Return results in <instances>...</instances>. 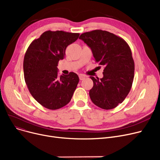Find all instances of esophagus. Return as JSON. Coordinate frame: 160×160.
Returning <instances> with one entry per match:
<instances>
[{"mask_svg": "<svg viewBox=\"0 0 160 160\" xmlns=\"http://www.w3.org/2000/svg\"><path fill=\"white\" fill-rule=\"evenodd\" d=\"M86 77L85 75H83V74H79V79H80V80H83Z\"/></svg>", "mask_w": 160, "mask_h": 160, "instance_id": "obj_1", "label": "esophagus"}]
</instances>
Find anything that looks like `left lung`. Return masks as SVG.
<instances>
[{"mask_svg":"<svg viewBox=\"0 0 160 160\" xmlns=\"http://www.w3.org/2000/svg\"><path fill=\"white\" fill-rule=\"evenodd\" d=\"M79 39L91 48L95 62L104 67L102 78L90 77L93 82L91 100L104 110L116 108L127 97L133 80L135 65L129 45L121 37L102 30L83 33Z\"/></svg>","mask_w":160,"mask_h":160,"instance_id":"8db88e82","label":"left lung"}]
</instances>
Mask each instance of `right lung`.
Masks as SVG:
<instances>
[{"mask_svg":"<svg viewBox=\"0 0 160 160\" xmlns=\"http://www.w3.org/2000/svg\"><path fill=\"white\" fill-rule=\"evenodd\" d=\"M79 35L62 30L46 31L32 42L25 53V82L32 96L49 110H58L68 104L77 87L78 76L71 72L59 77L57 66L65 58L67 46Z\"/></svg>","mask_w":160,"mask_h":160,"instance_id":"add662e5","label":"right lung"}]
</instances>
